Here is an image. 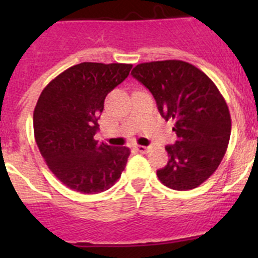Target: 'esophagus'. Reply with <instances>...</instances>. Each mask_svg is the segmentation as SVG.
<instances>
[{"label": "esophagus", "instance_id": "34e87169", "mask_svg": "<svg viewBox=\"0 0 258 258\" xmlns=\"http://www.w3.org/2000/svg\"><path fill=\"white\" fill-rule=\"evenodd\" d=\"M136 150L140 152V154H146V152H149L150 147H146V146H137Z\"/></svg>", "mask_w": 258, "mask_h": 258}]
</instances>
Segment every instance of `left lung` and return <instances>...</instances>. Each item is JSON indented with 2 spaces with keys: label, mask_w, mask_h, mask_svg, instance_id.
I'll return each mask as SVG.
<instances>
[{
  "label": "left lung",
  "mask_w": 258,
  "mask_h": 258,
  "mask_svg": "<svg viewBox=\"0 0 258 258\" xmlns=\"http://www.w3.org/2000/svg\"><path fill=\"white\" fill-rule=\"evenodd\" d=\"M132 75L151 92L166 121H175L177 141L165 147L169 160L157 177L172 190L198 187L216 172L230 141L231 117L220 90L183 60L141 63Z\"/></svg>",
  "instance_id": "left-lung-1"
}]
</instances>
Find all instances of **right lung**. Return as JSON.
Masks as SVG:
<instances>
[{
    "label": "right lung",
    "instance_id": "add662e5",
    "mask_svg": "<svg viewBox=\"0 0 258 258\" xmlns=\"http://www.w3.org/2000/svg\"><path fill=\"white\" fill-rule=\"evenodd\" d=\"M132 64L84 61L47 84L33 112L35 140L49 169L71 190L99 194L125 169L131 150L94 140L104 99Z\"/></svg>",
    "mask_w": 258,
    "mask_h": 258
}]
</instances>
